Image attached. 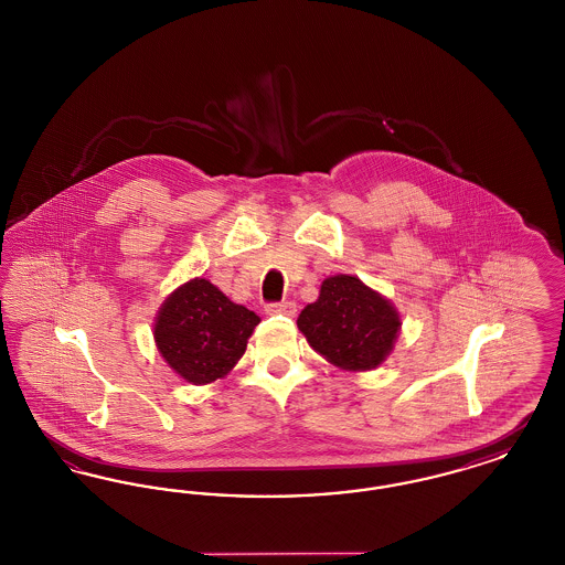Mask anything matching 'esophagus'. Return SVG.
<instances>
[{"mask_svg": "<svg viewBox=\"0 0 565 565\" xmlns=\"http://www.w3.org/2000/svg\"><path fill=\"white\" fill-rule=\"evenodd\" d=\"M265 311L269 316H295L296 302L292 300H281V302H270L265 307Z\"/></svg>", "mask_w": 565, "mask_h": 565, "instance_id": "1", "label": "esophagus"}]
</instances>
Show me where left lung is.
Here are the masks:
<instances>
[{
  "label": "left lung",
  "mask_w": 565,
  "mask_h": 565,
  "mask_svg": "<svg viewBox=\"0 0 565 565\" xmlns=\"http://www.w3.org/2000/svg\"><path fill=\"white\" fill-rule=\"evenodd\" d=\"M298 330L326 362L341 371H375L394 351L401 313L390 298L355 275H330L320 296L298 316Z\"/></svg>",
  "instance_id": "obj_1"
}]
</instances>
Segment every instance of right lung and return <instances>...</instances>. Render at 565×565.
Listing matches in <instances>:
<instances>
[{
	"label": "right lung",
	"mask_w": 565,
	"mask_h": 565,
	"mask_svg": "<svg viewBox=\"0 0 565 565\" xmlns=\"http://www.w3.org/2000/svg\"><path fill=\"white\" fill-rule=\"evenodd\" d=\"M260 318L233 302L210 279L194 277L162 300L154 343L169 369L192 385L228 375Z\"/></svg>",
	"instance_id": "add662e5"
}]
</instances>
